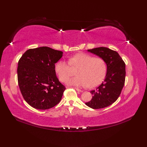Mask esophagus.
Wrapping results in <instances>:
<instances>
[{"instance_id":"obj_1","label":"esophagus","mask_w":147,"mask_h":147,"mask_svg":"<svg viewBox=\"0 0 147 147\" xmlns=\"http://www.w3.org/2000/svg\"><path fill=\"white\" fill-rule=\"evenodd\" d=\"M75 90H77V91H78V92H83L82 90H80V89H78V88H75Z\"/></svg>"}]
</instances>
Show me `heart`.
Masks as SVG:
<instances>
[{"instance_id":"b5f03b06","label":"heart","mask_w":147,"mask_h":147,"mask_svg":"<svg viewBox=\"0 0 147 147\" xmlns=\"http://www.w3.org/2000/svg\"><path fill=\"white\" fill-rule=\"evenodd\" d=\"M69 63L64 60L57 61L55 70L59 80L64 83L69 81L71 76L69 64L74 68H78L77 77L71 79L68 84L75 86L94 88L101 82L106 70L104 61L100 57H94L86 53H79L72 56Z\"/></svg>"}]
</instances>
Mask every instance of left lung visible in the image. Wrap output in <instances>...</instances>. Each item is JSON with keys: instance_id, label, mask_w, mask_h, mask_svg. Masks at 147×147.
I'll use <instances>...</instances> for the list:
<instances>
[{"instance_id": "1", "label": "left lung", "mask_w": 147, "mask_h": 147, "mask_svg": "<svg viewBox=\"0 0 147 147\" xmlns=\"http://www.w3.org/2000/svg\"><path fill=\"white\" fill-rule=\"evenodd\" d=\"M88 51L104 61L107 74L104 82L96 90L91 91L92 99L85 104L93 109L105 108L116 101L121 94L125 82V63L117 51L108 48H96Z\"/></svg>"}]
</instances>
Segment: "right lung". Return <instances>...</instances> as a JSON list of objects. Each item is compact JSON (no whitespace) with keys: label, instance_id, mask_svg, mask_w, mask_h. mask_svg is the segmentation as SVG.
Returning a JSON list of instances; mask_svg holds the SVG:
<instances>
[{"label":"right lung","instance_id":"add662e5","mask_svg":"<svg viewBox=\"0 0 147 147\" xmlns=\"http://www.w3.org/2000/svg\"><path fill=\"white\" fill-rule=\"evenodd\" d=\"M63 52L50 47L29 49L18 61V82L27 103L39 110H47L61 101L65 90L56 75L55 64Z\"/></svg>","mask_w":147,"mask_h":147}]
</instances>
